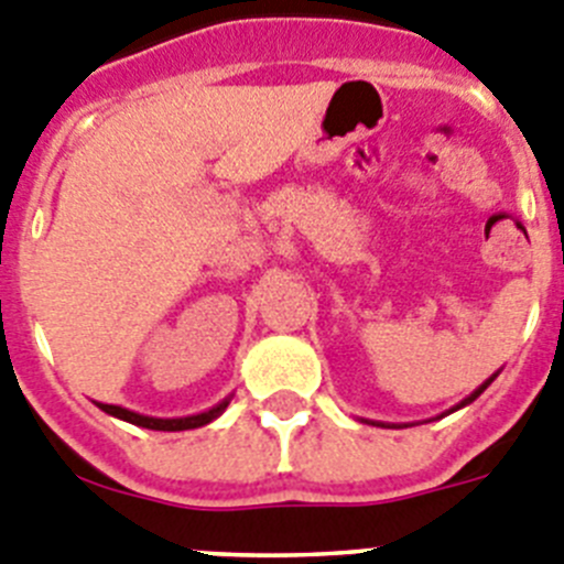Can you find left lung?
Wrapping results in <instances>:
<instances>
[{"label": "left lung", "instance_id": "8db88e82", "mask_svg": "<svg viewBox=\"0 0 564 564\" xmlns=\"http://www.w3.org/2000/svg\"><path fill=\"white\" fill-rule=\"evenodd\" d=\"M495 377H498V371H495V375H492V377H489V380H484V383H481V386H478V389H475V391H473V394H469V397H464V400H462V402H458V405H456V408H451V411H447V413L458 411V408H464V405H469V402H475V400H478V397H481V394H484V391H487V386H489V383H492ZM371 425H377V427H400V425H389V422H371ZM405 427H408V425H405Z\"/></svg>", "mask_w": 564, "mask_h": 564}]
</instances>
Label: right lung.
<instances>
[{"mask_svg":"<svg viewBox=\"0 0 564 564\" xmlns=\"http://www.w3.org/2000/svg\"><path fill=\"white\" fill-rule=\"evenodd\" d=\"M229 400H231V397H226L224 402L212 405L209 411L193 413V416H175V420H162V416H144V413L128 411V408H122V405H108V402H95V405L100 408V411H106L108 416H117V420L131 422V425H137V427H148V431H193V427H204V425H209L212 420H218L220 413L226 411V405H229Z\"/></svg>","mask_w":564,"mask_h":564,"instance_id":"obj_1","label":"right lung"}]
</instances>
